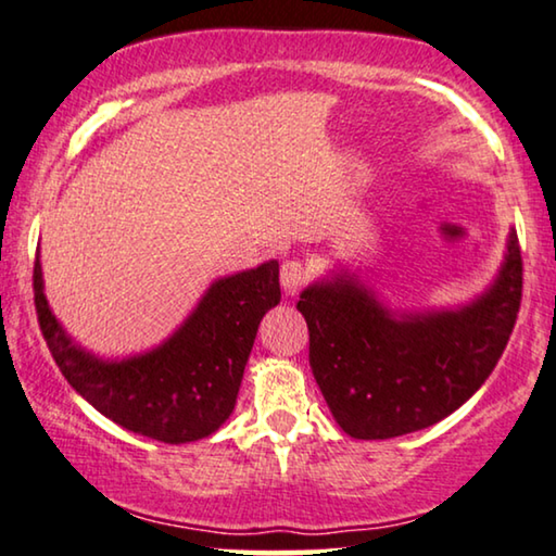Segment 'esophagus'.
Wrapping results in <instances>:
<instances>
[{"label": "esophagus", "mask_w": 556, "mask_h": 556, "mask_svg": "<svg viewBox=\"0 0 556 556\" xmlns=\"http://www.w3.org/2000/svg\"><path fill=\"white\" fill-rule=\"evenodd\" d=\"M281 289H285L287 296H296L300 289L307 285V269H304L302 262H285L281 264Z\"/></svg>", "instance_id": "1"}]
</instances>
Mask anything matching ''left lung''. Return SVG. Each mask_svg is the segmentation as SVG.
Wrapping results in <instances>:
<instances>
[{"instance_id": "obj_1", "label": "left lung", "mask_w": 556, "mask_h": 556, "mask_svg": "<svg viewBox=\"0 0 556 556\" xmlns=\"http://www.w3.org/2000/svg\"><path fill=\"white\" fill-rule=\"evenodd\" d=\"M521 302L516 231L486 292L453 309L395 312L348 269L302 289L309 367L338 426L382 441L438 424L483 386Z\"/></svg>"}]
</instances>
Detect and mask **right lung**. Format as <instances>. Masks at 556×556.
<instances>
[{
  "label": "right lung",
  "mask_w": 556,
  "mask_h": 556,
  "mask_svg": "<svg viewBox=\"0 0 556 556\" xmlns=\"http://www.w3.org/2000/svg\"><path fill=\"white\" fill-rule=\"evenodd\" d=\"M33 279L40 330L70 386L113 424L161 443H191L224 426L262 317L281 300L279 262L269 260L216 279L159 348L103 359L77 345L52 315L40 256Z\"/></svg>",
  "instance_id": "obj_1"
}]
</instances>
